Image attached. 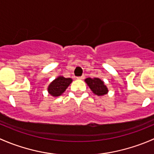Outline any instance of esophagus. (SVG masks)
Instances as JSON below:
<instances>
[{
  "instance_id": "obj_1",
  "label": "esophagus",
  "mask_w": 154,
  "mask_h": 154,
  "mask_svg": "<svg viewBox=\"0 0 154 154\" xmlns=\"http://www.w3.org/2000/svg\"><path fill=\"white\" fill-rule=\"evenodd\" d=\"M84 76H81V77H77V79H79V80H83V79H84Z\"/></svg>"
}]
</instances>
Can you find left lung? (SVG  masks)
Returning <instances> with one entry per match:
<instances>
[{
	"label": "left lung",
	"mask_w": 154,
	"mask_h": 154,
	"mask_svg": "<svg viewBox=\"0 0 154 154\" xmlns=\"http://www.w3.org/2000/svg\"><path fill=\"white\" fill-rule=\"evenodd\" d=\"M85 82L91 91L96 95L103 96L108 93V88L104 84V82L98 77H94V78L88 77L85 80Z\"/></svg>",
	"instance_id": "1"
}]
</instances>
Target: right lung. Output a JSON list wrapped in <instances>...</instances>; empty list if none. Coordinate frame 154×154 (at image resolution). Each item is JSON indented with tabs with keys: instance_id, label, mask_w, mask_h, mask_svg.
<instances>
[{
	"instance_id": "obj_1",
	"label": "right lung",
	"mask_w": 154,
	"mask_h": 154,
	"mask_svg": "<svg viewBox=\"0 0 154 154\" xmlns=\"http://www.w3.org/2000/svg\"><path fill=\"white\" fill-rule=\"evenodd\" d=\"M72 81L71 78H66L63 76H59L48 86V93L54 97H59L64 93Z\"/></svg>"
}]
</instances>
